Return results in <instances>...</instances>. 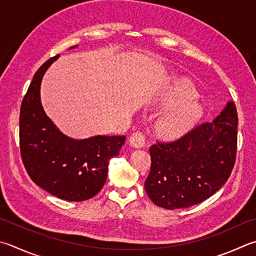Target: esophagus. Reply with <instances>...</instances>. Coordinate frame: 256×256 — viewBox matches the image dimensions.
Listing matches in <instances>:
<instances>
[{"instance_id":"esophagus-1","label":"esophagus","mask_w":256,"mask_h":256,"mask_svg":"<svg viewBox=\"0 0 256 256\" xmlns=\"http://www.w3.org/2000/svg\"><path fill=\"white\" fill-rule=\"evenodd\" d=\"M130 144L133 148H143L144 146H146V136H144V134L140 131L138 132H134L131 138H130Z\"/></svg>"}]
</instances>
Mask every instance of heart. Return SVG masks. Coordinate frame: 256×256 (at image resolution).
Returning <instances> with one entry per match:
<instances>
[{
    "label": "heart",
    "mask_w": 256,
    "mask_h": 256,
    "mask_svg": "<svg viewBox=\"0 0 256 256\" xmlns=\"http://www.w3.org/2000/svg\"><path fill=\"white\" fill-rule=\"evenodd\" d=\"M194 92L187 84H176L169 87L164 94L162 100L166 105H174L176 108L161 120L162 132L169 136L182 133L196 124L202 115V106L194 98Z\"/></svg>",
    "instance_id": "b5f03b06"
}]
</instances>
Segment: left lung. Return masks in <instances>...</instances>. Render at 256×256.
<instances>
[{"mask_svg":"<svg viewBox=\"0 0 256 256\" xmlns=\"http://www.w3.org/2000/svg\"><path fill=\"white\" fill-rule=\"evenodd\" d=\"M238 123L236 106L228 102L212 122L197 125L178 140L151 146L144 182L151 200L166 209L188 208L220 190L235 164Z\"/></svg>","mask_w":256,"mask_h":256,"instance_id":"8db88e82","label":"left lung"}]
</instances>
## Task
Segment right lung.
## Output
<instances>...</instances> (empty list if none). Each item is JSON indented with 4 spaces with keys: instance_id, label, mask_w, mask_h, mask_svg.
Instances as JSON below:
<instances>
[{
    "instance_id": "right-lung-1",
    "label": "right lung",
    "mask_w": 256,
    "mask_h": 256,
    "mask_svg": "<svg viewBox=\"0 0 256 256\" xmlns=\"http://www.w3.org/2000/svg\"><path fill=\"white\" fill-rule=\"evenodd\" d=\"M58 57L59 54L50 58L36 70L23 97L21 158L36 184L64 200L82 202L94 197L103 188L108 161L120 154L125 136H97L75 140L56 128L41 105L40 85L46 70Z\"/></svg>"
}]
</instances>
